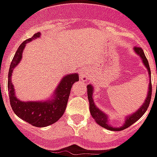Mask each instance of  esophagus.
<instances>
[{
  "instance_id": "obj_1",
  "label": "esophagus",
  "mask_w": 157,
  "mask_h": 157,
  "mask_svg": "<svg viewBox=\"0 0 157 157\" xmlns=\"http://www.w3.org/2000/svg\"><path fill=\"white\" fill-rule=\"evenodd\" d=\"M90 73L89 72L86 70V69H84V70H82V72L80 73V78L82 80L84 81V82H86L87 80H89L90 79Z\"/></svg>"
}]
</instances>
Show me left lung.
I'll list each match as a JSON object with an SVG mask.
<instances>
[{"instance_id":"obj_1","label":"left lung","mask_w":157,"mask_h":157,"mask_svg":"<svg viewBox=\"0 0 157 157\" xmlns=\"http://www.w3.org/2000/svg\"><path fill=\"white\" fill-rule=\"evenodd\" d=\"M135 52L138 54V56L141 57V59L143 60V63L144 65L146 67V68L148 69V72H149V76L150 78H151V68H150V66H149V62H148V60L145 57V55L144 53V50L142 49V48L140 47H135L134 48ZM151 94H152V85H151V81H150V84H149V93H148V96H147V98L144 103L143 104L142 107L139 109L135 112L133 114H132L130 116L126 118V122L125 124L120 127V128H115V127H112L110 126L109 124H108V117L106 115L105 113H102L101 110L98 109V108L96 107L95 103L93 102L92 99V95H93V87L91 85H87V95H88V99H89L90 102V112L91 113L92 117L94 118V120L97 121V123L98 125H100L102 127H104L106 129H109V130L112 131H121L126 129L127 127H129L130 126H132L133 123L137 121L138 120H139L140 118L142 117L143 115L144 114V113L146 112V110L148 109L149 106H150V102H151Z\"/></svg>"}]
</instances>
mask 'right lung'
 Listing matches in <instances>:
<instances>
[{"label":"right lung","mask_w":157,"mask_h":157,"mask_svg":"<svg viewBox=\"0 0 157 157\" xmlns=\"http://www.w3.org/2000/svg\"><path fill=\"white\" fill-rule=\"evenodd\" d=\"M40 35V32L34 34L31 38L23 42L17 49L14 57L11 62L8 72L7 88L11 107L15 114L32 126L44 127L54 124L63 115L67 108L72 86L75 82L78 81V75L77 73H72L65 76L55 91V98L51 101H21L15 97L13 85L11 82L13 70L21 60L23 50L26 43L31 42V40L36 37H39Z\"/></svg>","instance_id":"add662e5"}]
</instances>
